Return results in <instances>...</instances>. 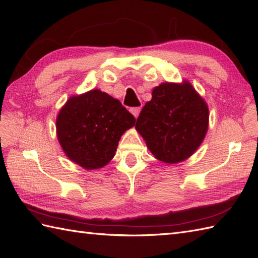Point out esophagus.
Listing matches in <instances>:
<instances>
[{
    "label": "esophagus",
    "instance_id": "obj_1",
    "mask_svg": "<svg viewBox=\"0 0 258 258\" xmlns=\"http://www.w3.org/2000/svg\"><path fill=\"white\" fill-rule=\"evenodd\" d=\"M140 112H141V107L131 108V113H132L134 115V117H136V118H138V116L140 115Z\"/></svg>",
    "mask_w": 258,
    "mask_h": 258
}]
</instances>
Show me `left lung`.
Segmentation results:
<instances>
[{"label":"left lung","mask_w":258,"mask_h":258,"mask_svg":"<svg viewBox=\"0 0 258 258\" xmlns=\"http://www.w3.org/2000/svg\"><path fill=\"white\" fill-rule=\"evenodd\" d=\"M136 131L157 160L175 164L199 149L208 127L206 102L187 81L162 83L142 108Z\"/></svg>","instance_id":"obj_1"}]
</instances>
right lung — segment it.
Listing matches in <instances>:
<instances>
[{"mask_svg":"<svg viewBox=\"0 0 258 258\" xmlns=\"http://www.w3.org/2000/svg\"><path fill=\"white\" fill-rule=\"evenodd\" d=\"M135 117L118 100L100 90L69 98L56 118L59 144L71 161L97 169L112 160L118 141Z\"/></svg>","mask_w":258,"mask_h":258,"instance_id":"right-lung-1","label":"right lung"}]
</instances>
